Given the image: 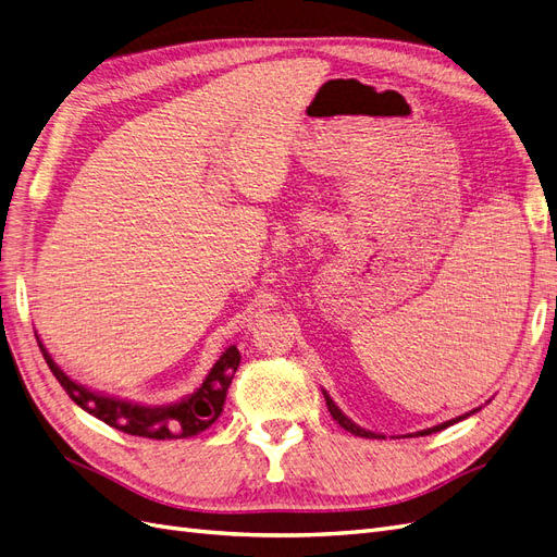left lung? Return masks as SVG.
I'll return each mask as SVG.
<instances>
[{
	"label": "left lung",
	"mask_w": 557,
	"mask_h": 557,
	"mask_svg": "<svg viewBox=\"0 0 557 557\" xmlns=\"http://www.w3.org/2000/svg\"><path fill=\"white\" fill-rule=\"evenodd\" d=\"M325 395V401H327V411L332 413V418L336 420V423H339L344 430H348L350 434H356V436H364V440H381V434H374V432H369V430H362L360 425H356L352 423L350 418H346L344 413H342V409L336 407V404L330 399V395L327 393H323ZM474 413V411H471ZM469 413H465V416H460V418H453V420H448V423H442V425H434V428H430V430H423V432H418L420 436L423 434H432V432H440V430H446L448 425H453V423H458V420H462V418H467Z\"/></svg>",
	"instance_id": "8db88e82"
}]
</instances>
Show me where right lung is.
I'll use <instances>...</instances> for the list:
<instances>
[{"label":"right lung","mask_w":557,"mask_h":557,"mask_svg":"<svg viewBox=\"0 0 557 557\" xmlns=\"http://www.w3.org/2000/svg\"><path fill=\"white\" fill-rule=\"evenodd\" d=\"M39 348L50 372H53L66 395H70L83 411L104 420L107 425L115 430L134 436H146V440H185V436H195L199 432H205L209 425H213L218 416L223 413L227 387L242 362L239 348L230 346L223 356L218 358L205 383L199 385V391L193 393L188 399H181L172 404V407H141V404H129L123 399L97 395L88 391V387L74 383L53 362V358H50V352L44 348L41 342Z\"/></svg>","instance_id":"add662e5"}]
</instances>
